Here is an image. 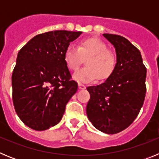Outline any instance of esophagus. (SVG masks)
<instances>
[{
	"label": "esophagus",
	"mask_w": 159,
	"mask_h": 159,
	"mask_svg": "<svg viewBox=\"0 0 159 159\" xmlns=\"http://www.w3.org/2000/svg\"><path fill=\"white\" fill-rule=\"evenodd\" d=\"M79 88H80V89H81V90H84V89H85V88H86V86H85V85H84V84H79Z\"/></svg>",
	"instance_id": "34e87169"
}]
</instances>
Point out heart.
Returning <instances> with one entry per match:
<instances>
[{
  "mask_svg": "<svg viewBox=\"0 0 159 159\" xmlns=\"http://www.w3.org/2000/svg\"><path fill=\"white\" fill-rule=\"evenodd\" d=\"M64 62L71 71H75L85 60L86 67L74 73L73 78L77 82L90 83L97 79L107 80L112 75L116 65V59L109 51L107 45L95 38L81 40L78 47L67 46L64 55Z\"/></svg>",
  "mask_w": 159,
  "mask_h": 159,
  "instance_id": "obj_1",
  "label": "heart"
}]
</instances>
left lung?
I'll return each mask as SVG.
<instances>
[{
	"mask_svg": "<svg viewBox=\"0 0 159 159\" xmlns=\"http://www.w3.org/2000/svg\"><path fill=\"white\" fill-rule=\"evenodd\" d=\"M116 48L115 71L104 83L88 87L87 116L96 129L116 134L128 127L145 99L147 68L139 50L123 36L103 34Z\"/></svg>",
	"mask_w": 159,
	"mask_h": 159,
	"instance_id": "obj_1",
	"label": "left lung"
}]
</instances>
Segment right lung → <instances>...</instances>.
I'll use <instances>...</instances> for the list:
<instances>
[{"mask_svg":"<svg viewBox=\"0 0 159 159\" xmlns=\"http://www.w3.org/2000/svg\"><path fill=\"white\" fill-rule=\"evenodd\" d=\"M82 32L52 31L31 39L20 52L12 75V101L17 116L36 130L53 127L77 92L64 55Z\"/></svg>","mask_w":159,"mask_h":159,"instance_id":"1","label":"right lung"}]
</instances>
